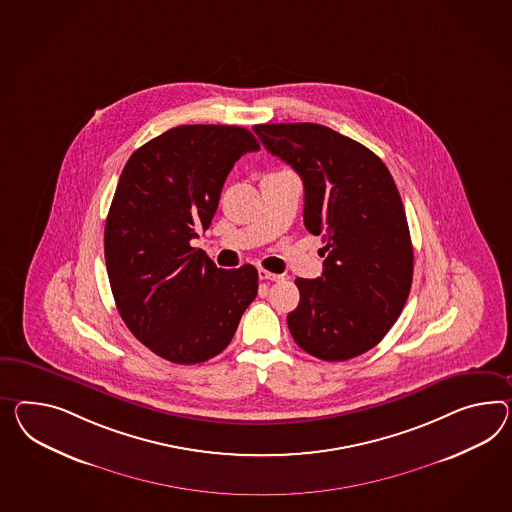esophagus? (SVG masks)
<instances>
[{
	"mask_svg": "<svg viewBox=\"0 0 512 512\" xmlns=\"http://www.w3.org/2000/svg\"><path fill=\"white\" fill-rule=\"evenodd\" d=\"M258 276H260V280H267V282H280V280H284V276L276 275V273H271V271H265V269H260Z\"/></svg>",
	"mask_w": 512,
	"mask_h": 512,
	"instance_id": "obj_1",
	"label": "esophagus"
}]
</instances>
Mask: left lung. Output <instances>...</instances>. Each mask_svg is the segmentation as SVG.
<instances>
[{
    "instance_id": "left-lung-1",
    "label": "left lung",
    "mask_w": 512,
    "mask_h": 512,
    "mask_svg": "<svg viewBox=\"0 0 512 512\" xmlns=\"http://www.w3.org/2000/svg\"><path fill=\"white\" fill-rule=\"evenodd\" d=\"M263 146L304 184V226L323 236L325 269L297 278L288 327L302 351L343 362L379 343L403 312L414 275L407 215L386 165L321 124H258Z\"/></svg>"
}]
</instances>
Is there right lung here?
Returning <instances> with one entry per match:
<instances>
[{
  "label": "right lung",
  "instance_id": "add662e5",
  "mask_svg": "<svg viewBox=\"0 0 512 512\" xmlns=\"http://www.w3.org/2000/svg\"><path fill=\"white\" fill-rule=\"evenodd\" d=\"M256 150L241 126H176L137 148L120 174L105 221L109 284L133 336L174 364L223 353L258 295L256 267L219 269L191 247L234 163Z\"/></svg>",
  "mask_w": 512,
  "mask_h": 512
}]
</instances>
